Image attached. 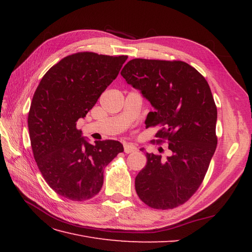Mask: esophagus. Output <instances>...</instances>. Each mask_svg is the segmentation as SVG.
<instances>
[{
    "mask_svg": "<svg viewBox=\"0 0 252 252\" xmlns=\"http://www.w3.org/2000/svg\"><path fill=\"white\" fill-rule=\"evenodd\" d=\"M136 150H138V148H136L134 145L127 144V143L124 144V151L126 152V154H131V152H134Z\"/></svg>",
    "mask_w": 252,
    "mask_h": 252,
    "instance_id": "1",
    "label": "esophagus"
}]
</instances>
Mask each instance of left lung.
<instances>
[{"label":"left lung","mask_w":252,"mask_h":252,"mask_svg":"<svg viewBox=\"0 0 252 252\" xmlns=\"http://www.w3.org/2000/svg\"><path fill=\"white\" fill-rule=\"evenodd\" d=\"M121 74L156 108L145 124L162 126L157 143L167 142L171 151L166 159L146 152L147 164L135 177V191L151 208L173 209L199 189L217 148L218 111L210 87L183 61L133 59Z\"/></svg>","instance_id":"left-lung-1"}]
</instances>
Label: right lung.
<instances>
[{
    "label": "right lung",
    "instance_id": "obj_1",
    "mask_svg": "<svg viewBox=\"0 0 252 252\" xmlns=\"http://www.w3.org/2000/svg\"><path fill=\"white\" fill-rule=\"evenodd\" d=\"M127 56L77 52L44 74L28 113L30 143L49 187L68 200L83 202L103 186L104 169L124 148L118 141L89 144L77 128L118 77Z\"/></svg>",
    "mask_w": 252,
    "mask_h": 252
}]
</instances>
